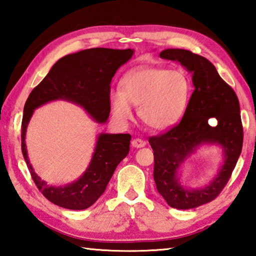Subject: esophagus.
<instances>
[{"mask_svg":"<svg viewBox=\"0 0 256 256\" xmlns=\"http://www.w3.org/2000/svg\"><path fill=\"white\" fill-rule=\"evenodd\" d=\"M146 146V141L141 140V138H134V140H132V146H134V148H142V146Z\"/></svg>","mask_w":256,"mask_h":256,"instance_id":"34e87169","label":"esophagus"}]
</instances>
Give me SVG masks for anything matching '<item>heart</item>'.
Returning a JSON list of instances; mask_svg holds the SVG:
<instances>
[{"instance_id":"obj_1","label":"heart","mask_w":256,"mask_h":256,"mask_svg":"<svg viewBox=\"0 0 256 256\" xmlns=\"http://www.w3.org/2000/svg\"><path fill=\"white\" fill-rule=\"evenodd\" d=\"M192 84L183 70L138 68L120 82V92L110 94L112 118L120 124L133 118L138 107L141 120L157 131L170 130L180 122L188 108Z\"/></svg>"}]
</instances>
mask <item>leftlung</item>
Wrapping results in <instances>:
<instances>
[{
  "label": "left lung",
  "instance_id": "8db88e82",
  "mask_svg": "<svg viewBox=\"0 0 256 256\" xmlns=\"http://www.w3.org/2000/svg\"><path fill=\"white\" fill-rule=\"evenodd\" d=\"M164 60L180 62L192 73L194 92L180 122L162 136H151L154 150V180L168 206L188 210L209 203L219 196L235 168L242 146V125L236 94L220 78L210 60L180 48L160 53ZM216 118L217 124H208ZM204 144L222 146L224 162L217 175L203 188L188 189L179 182L180 166Z\"/></svg>",
  "mask_w": 256,
  "mask_h": 256
}]
</instances>
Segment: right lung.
Returning a JSON list of instances; mask_svg holds the SVG:
<instances>
[{
  "mask_svg": "<svg viewBox=\"0 0 256 256\" xmlns=\"http://www.w3.org/2000/svg\"><path fill=\"white\" fill-rule=\"evenodd\" d=\"M134 50L90 48L60 58L40 84L30 92L24 108L21 150L34 184L47 200L70 210L92 206L105 192L118 164L130 151V134L100 133L86 172L66 186H50L34 172L29 162L26 132L34 110L50 102L66 100L81 106L104 124L110 118V82L120 66L132 58Z\"/></svg>",
  "mask_w": 256,
  "mask_h": 256,
  "instance_id": "right-lung-1",
  "label": "right lung"
}]
</instances>
